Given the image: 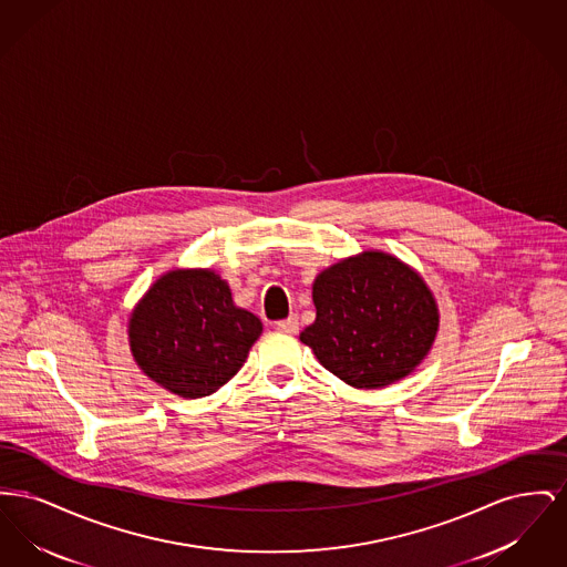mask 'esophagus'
<instances>
[{
    "label": "esophagus",
    "instance_id": "obj_1",
    "mask_svg": "<svg viewBox=\"0 0 567 567\" xmlns=\"http://www.w3.org/2000/svg\"><path fill=\"white\" fill-rule=\"evenodd\" d=\"M276 329H278L280 333H297V329H299V319H297L296 315H291L289 319L278 321V323H276Z\"/></svg>",
    "mask_w": 567,
    "mask_h": 567
}]
</instances>
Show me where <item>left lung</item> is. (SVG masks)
Instances as JSON below:
<instances>
[{
  "mask_svg": "<svg viewBox=\"0 0 567 567\" xmlns=\"http://www.w3.org/2000/svg\"><path fill=\"white\" fill-rule=\"evenodd\" d=\"M312 299L317 319L299 340L324 370L357 389H380L408 377L437 333L430 287L382 250H365L321 271Z\"/></svg>",
  "mask_w": 567,
  "mask_h": 567,
  "instance_id": "8db88e82",
  "label": "left lung"
}]
</instances>
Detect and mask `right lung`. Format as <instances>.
Listing matches in <instances>:
<instances>
[{
  "mask_svg": "<svg viewBox=\"0 0 567 567\" xmlns=\"http://www.w3.org/2000/svg\"><path fill=\"white\" fill-rule=\"evenodd\" d=\"M261 321L234 306L213 270H172L144 293L130 317V347L140 370L163 389L197 400L238 374Z\"/></svg>",
  "mask_w": 567,
  "mask_h": 567,
  "instance_id": "1",
  "label": "right lung"
}]
</instances>
